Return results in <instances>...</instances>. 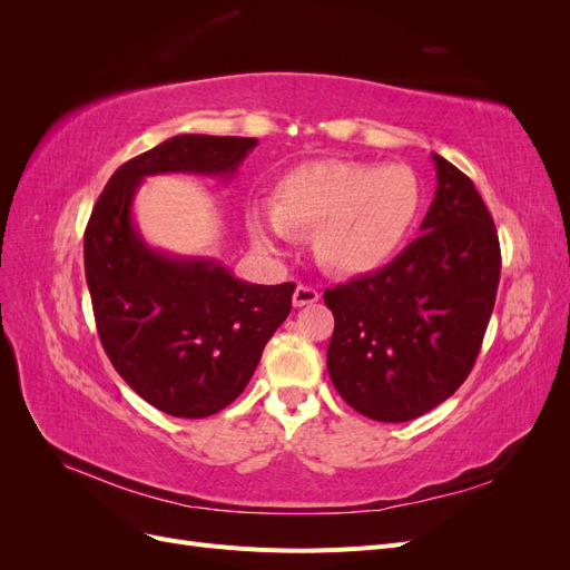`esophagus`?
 Masks as SVG:
<instances>
[{
    "label": "esophagus",
    "instance_id": "1",
    "mask_svg": "<svg viewBox=\"0 0 570 570\" xmlns=\"http://www.w3.org/2000/svg\"><path fill=\"white\" fill-rule=\"evenodd\" d=\"M321 299V292L312 285H297L295 295H292V304L295 306H306V304H314Z\"/></svg>",
    "mask_w": 570,
    "mask_h": 570
}]
</instances>
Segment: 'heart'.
<instances>
[{"instance_id":"b5f03b06","label":"heart","mask_w":570,"mask_h":570,"mask_svg":"<svg viewBox=\"0 0 570 570\" xmlns=\"http://www.w3.org/2000/svg\"><path fill=\"white\" fill-rule=\"evenodd\" d=\"M423 185L409 166L308 161L275 183L273 206H254L247 226L256 245L275 249L292 233L316 230L325 268L364 275L402 252L421 218Z\"/></svg>"}]
</instances>
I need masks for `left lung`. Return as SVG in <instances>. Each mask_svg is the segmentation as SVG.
Wrapping results in <instances>:
<instances>
[{"label": "left lung", "mask_w": 570, "mask_h": 570, "mask_svg": "<svg viewBox=\"0 0 570 570\" xmlns=\"http://www.w3.org/2000/svg\"><path fill=\"white\" fill-rule=\"evenodd\" d=\"M435 199L423 235L381 271L325 289L335 316L327 373L364 416L404 423L469 377L497 299L502 252L469 176L433 154Z\"/></svg>", "instance_id": "obj_1"}]
</instances>
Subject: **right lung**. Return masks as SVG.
I'll list each match as a JSON object with an SVG mask.
<instances>
[{
  "mask_svg": "<svg viewBox=\"0 0 570 570\" xmlns=\"http://www.w3.org/2000/svg\"><path fill=\"white\" fill-rule=\"evenodd\" d=\"M254 137L176 135L120 166L85 228L97 333L118 375L168 416L204 419L247 387L295 283L252 285L212 258L149 249L130 218L145 176H233Z\"/></svg>",
  "mask_w": 570,
  "mask_h": 570,
  "instance_id": "obj_1",
  "label": "right lung"
}]
</instances>
